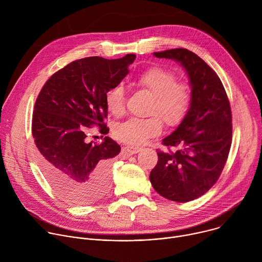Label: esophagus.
I'll return each mask as SVG.
<instances>
[{
	"label": "esophagus",
	"instance_id": "obj_1",
	"mask_svg": "<svg viewBox=\"0 0 262 262\" xmlns=\"http://www.w3.org/2000/svg\"><path fill=\"white\" fill-rule=\"evenodd\" d=\"M141 147H138V146H127L125 147V151L127 155H135V154H138L140 150H141Z\"/></svg>",
	"mask_w": 262,
	"mask_h": 262
}]
</instances>
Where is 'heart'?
<instances>
[{"label": "heart", "mask_w": 262, "mask_h": 262, "mask_svg": "<svg viewBox=\"0 0 262 262\" xmlns=\"http://www.w3.org/2000/svg\"><path fill=\"white\" fill-rule=\"evenodd\" d=\"M132 85L150 95L146 114L151 116L130 118L117 124L113 134L120 142L141 145L162 133V120L173 127L188 114L193 98L192 88L184 82H177L173 71L155 66L140 73ZM104 103L112 116L121 117L125 112L124 89L121 86L108 89L104 94Z\"/></svg>", "instance_id": "b5f03b06"}]
</instances>
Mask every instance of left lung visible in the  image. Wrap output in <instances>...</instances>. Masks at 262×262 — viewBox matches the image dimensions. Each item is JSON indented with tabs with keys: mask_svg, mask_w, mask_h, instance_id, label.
<instances>
[{
	"mask_svg": "<svg viewBox=\"0 0 262 262\" xmlns=\"http://www.w3.org/2000/svg\"><path fill=\"white\" fill-rule=\"evenodd\" d=\"M174 59L190 78L193 98L188 114L158 149V164L150 172L154 189L163 197L188 202L204 195L219 179L232 141V116L228 96L215 71L186 49L155 53Z\"/></svg>",
	"mask_w": 262,
	"mask_h": 262,
	"instance_id": "obj_1",
	"label": "left lung"
}]
</instances>
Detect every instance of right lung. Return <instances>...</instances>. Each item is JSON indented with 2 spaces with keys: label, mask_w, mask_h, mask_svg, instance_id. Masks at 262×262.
<instances>
[{
  "label": "right lung",
  "mask_w": 262,
  "mask_h": 262,
  "mask_svg": "<svg viewBox=\"0 0 262 262\" xmlns=\"http://www.w3.org/2000/svg\"><path fill=\"white\" fill-rule=\"evenodd\" d=\"M135 58L73 61L55 72L37 96L32 119L37 160L52 188L68 202L89 204L108 189L112 162L121 148L107 137L101 144L86 143L85 132L97 125L106 135L104 94L121 83Z\"/></svg>",
  "instance_id": "1"
}]
</instances>
